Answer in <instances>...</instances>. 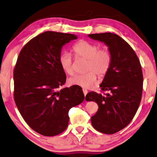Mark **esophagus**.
<instances>
[{
  "instance_id": "34e87169",
  "label": "esophagus",
  "mask_w": 157,
  "mask_h": 157,
  "mask_svg": "<svg viewBox=\"0 0 157 157\" xmlns=\"http://www.w3.org/2000/svg\"><path fill=\"white\" fill-rule=\"evenodd\" d=\"M82 90H83L84 95L85 96H86V95L88 93V90L86 89V88H83V89H82Z\"/></svg>"
}]
</instances>
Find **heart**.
<instances>
[{
  "mask_svg": "<svg viewBox=\"0 0 157 157\" xmlns=\"http://www.w3.org/2000/svg\"><path fill=\"white\" fill-rule=\"evenodd\" d=\"M73 50L77 57L87 59L86 71L88 72L73 76L69 79V84L85 88H91L97 79L96 73L99 76H103L109 70L112 61L110 52L106 48L99 49L98 45L86 40L77 42L73 47ZM59 62L65 73L72 75V57L70 53H62Z\"/></svg>",
  "mask_w": 157,
  "mask_h": 157,
  "instance_id": "1",
  "label": "heart"
}]
</instances>
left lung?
Listing matches in <instances>:
<instances>
[{"instance_id":"1","label":"left lung","mask_w":157,"mask_h":157,"mask_svg":"<svg viewBox=\"0 0 157 157\" xmlns=\"http://www.w3.org/2000/svg\"><path fill=\"white\" fill-rule=\"evenodd\" d=\"M108 47L112 56L110 69L99 85L105 95L90 92L87 101H93L98 110L91 117V124L99 132L111 135L126 127L137 111L143 90V73L140 62L132 48L117 34H88Z\"/></svg>"}]
</instances>
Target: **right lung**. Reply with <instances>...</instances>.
<instances>
[{
    "mask_svg": "<svg viewBox=\"0 0 157 157\" xmlns=\"http://www.w3.org/2000/svg\"><path fill=\"white\" fill-rule=\"evenodd\" d=\"M78 36L45 31L19 53L13 71L14 100L22 118L42 135L56 136L67 128L69 111L84 99L82 88H58L67 76L59 62L62 47Z\"/></svg>",
    "mask_w": 157,
    "mask_h": 157,
    "instance_id": "1",
    "label": "right lung"
}]
</instances>
